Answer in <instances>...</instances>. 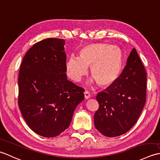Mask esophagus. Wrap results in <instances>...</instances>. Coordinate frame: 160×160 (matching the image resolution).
Wrapping results in <instances>:
<instances>
[{"label":"esophagus","instance_id":"34e87169","mask_svg":"<svg viewBox=\"0 0 160 160\" xmlns=\"http://www.w3.org/2000/svg\"><path fill=\"white\" fill-rule=\"evenodd\" d=\"M84 97L86 99H88L90 97V94L88 92V91H85L84 92Z\"/></svg>","mask_w":160,"mask_h":160}]
</instances>
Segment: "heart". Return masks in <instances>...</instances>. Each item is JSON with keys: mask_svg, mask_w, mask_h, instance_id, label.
<instances>
[{"mask_svg": "<svg viewBox=\"0 0 160 160\" xmlns=\"http://www.w3.org/2000/svg\"><path fill=\"white\" fill-rule=\"evenodd\" d=\"M123 64V52L116 45L105 43H92L81 48L79 57L71 56L66 62L68 77L79 82L90 68L92 77L88 84L97 82L102 87L112 84L119 77Z\"/></svg>", "mask_w": 160, "mask_h": 160, "instance_id": "1", "label": "heart"}]
</instances>
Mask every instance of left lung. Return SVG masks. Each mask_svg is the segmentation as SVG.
I'll return each instance as SVG.
<instances>
[{
	"instance_id": "left-lung-1",
	"label": "left lung",
	"mask_w": 160,
	"mask_h": 160,
	"mask_svg": "<svg viewBox=\"0 0 160 160\" xmlns=\"http://www.w3.org/2000/svg\"><path fill=\"white\" fill-rule=\"evenodd\" d=\"M146 94V73L134 48L120 76L105 90L97 94L99 108L94 117L96 129L109 138L128 132L141 115Z\"/></svg>"
}]
</instances>
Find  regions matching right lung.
<instances>
[{"instance_id": "add662e5", "label": "right lung", "mask_w": 160, "mask_h": 160, "mask_svg": "<svg viewBox=\"0 0 160 160\" xmlns=\"http://www.w3.org/2000/svg\"><path fill=\"white\" fill-rule=\"evenodd\" d=\"M63 39L35 43L22 59L18 74V106L37 134L54 138L69 127L83 89L68 81Z\"/></svg>"}]
</instances>
